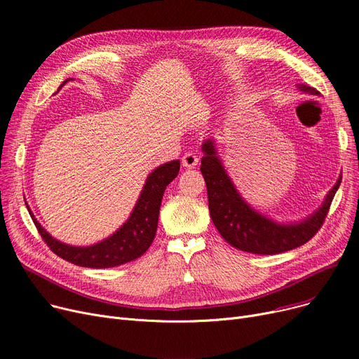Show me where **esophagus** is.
Masks as SVG:
<instances>
[{"label": "esophagus", "mask_w": 359, "mask_h": 359, "mask_svg": "<svg viewBox=\"0 0 359 359\" xmlns=\"http://www.w3.org/2000/svg\"><path fill=\"white\" fill-rule=\"evenodd\" d=\"M198 161H199L198 156H196L195 153H192V151H189V153H186V154L182 157V163H183V165L187 167V168L196 167V165H198Z\"/></svg>", "instance_id": "obj_1"}]
</instances>
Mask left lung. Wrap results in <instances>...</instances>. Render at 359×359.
<instances>
[{"label":"left lung","instance_id":"left-lung-1","mask_svg":"<svg viewBox=\"0 0 359 359\" xmlns=\"http://www.w3.org/2000/svg\"><path fill=\"white\" fill-rule=\"evenodd\" d=\"M298 90L318 94L310 86L298 84ZM201 172L208 191V206L212 222L222 238L233 248L255 255H276L303 246L318 230L329 212L342 176L326 195L314 214L298 222H276L260 214L243 199L224 168L214 138L202 144Z\"/></svg>","mask_w":359,"mask_h":359}]
</instances>
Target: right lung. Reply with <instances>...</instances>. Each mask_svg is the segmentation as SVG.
<instances>
[{"label": "right lung", "mask_w": 359, "mask_h": 359, "mask_svg": "<svg viewBox=\"0 0 359 359\" xmlns=\"http://www.w3.org/2000/svg\"><path fill=\"white\" fill-rule=\"evenodd\" d=\"M72 79H67L61 87ZM60 87V88H61ZM180 161L173 160L164 163L154 168L145 180V184L140 194V198L132 210L129 218L107 238L91 244V246H71L53 238L39 224L30 211L26 202L30 217L36 225L37 231L42 236L49 249L65 259L83 268H115L130 260L141 257L153 243L157 231L160 205L165 187L179 175Z\"/></svg>", "instance_id": "obj_1"}]
</instances>
